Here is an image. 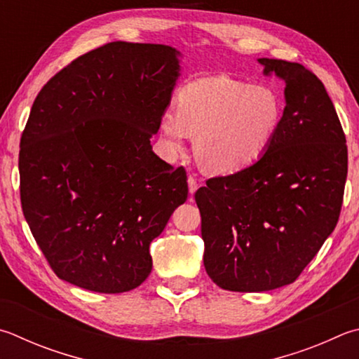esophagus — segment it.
I'll return each instance as SVG.
<instances>
[{
	"label": "esophagus",
	"mask_w": 359,
	"mask_h": 359,
	"mask_svg": "<svg viewBox=\"0 0 359 359\" xmlns=\"http://www.w3.org/2000/svg\"><path fill=\"white\" fill-rule=\"evenodd\" d=\"M198 188H199V185H198L196 179H194L193 175H190V177H188V191H190V194H194Z\"/></svg>",
	"instance_id": "esophagus-1"
}]
</instances>
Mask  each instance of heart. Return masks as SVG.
I'll use <instances>...</instances> for the list:
<instances>
[{"mask_svg":"<svg viewBox=\"0 0 359 359\" xmlns=\"http://www.w3.org/2000/svg\"><path fill=\"white\" fill-rule=\"evenodd\" d=\"M281 95L269 84L231 76L188 83L177 95V111L160 116L161 147L169 157L184 152L190 135L201 166L232 174L262 157L283 121Z\"/></svg>","mask_w":359,"mask_h":359,"instance_id":"1","label":"heart"}]
</instances>
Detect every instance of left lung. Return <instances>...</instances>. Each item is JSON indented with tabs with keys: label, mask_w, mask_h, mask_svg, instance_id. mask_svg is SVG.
<instances>
[{
	"label": "left lung",
	"mask_w": 359,
	"mask_h": 359,
	"mask_svg": "<svg viewBox=\"0 0 359 359\" xmlns=\"http://www.w3.org/2000/svg\"><path fill=\"white\" fill-rule=\"evenodd\" d=\"M257 62L285 84L281 126L257 161L194 194L205 271L232 292L295 281L334 231L347 179L345 135L323 83L298 62Z\"/></svg>",
	"instance_id": "8db88e82"
}]
</instances>
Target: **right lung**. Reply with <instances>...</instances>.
<instances>
[{"instance_id":"1","label":"right lung","mask_w":359,"mask_h":359,"mask_svg":"<svg viewBox=\"0 0 359 359\" xmlns=\"http://www.w3.org/2000/svg\"><path fill=\"white\" fill-rule=\"evenodd\" d=\"M182 53L111 42L45 84L20 140L26 223L53 271L78 287L128 292L152 270V240L188 196L184 168L152 151Z\"/></svg>"}]
</instances>
